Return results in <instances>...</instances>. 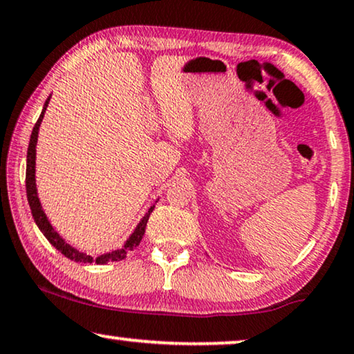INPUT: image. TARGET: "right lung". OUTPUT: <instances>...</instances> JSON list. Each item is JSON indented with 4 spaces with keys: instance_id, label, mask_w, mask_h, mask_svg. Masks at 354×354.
Here are the masks:
<instances>
[{
    "instance_id": "1",
    "label": "right lung",
    "mask_w": 354,
    "mask_h": 354,
    "mask_svg": "<svg viewBox=\"0 0 354 354\" xmlns=\"http://www.w3.org/2000/svg\"><path fill=\"white\" fill-rule=\"evenodd\" d=\"M49 99H51V96L46 99V102H44V106H43L41 115H39L38 122L35 123L32 136H30L28 151H27L26 187H27L28 205H30V210H32L33 220H35V223H37V226L39 227V231L44 234V237L48 239L49 243L56 247L57 250L62 253V255H66L68 258V260L77 261V263H97V265H106V263H109V261H120V260H123V258L127 257V253L129 250H133V248H136L139 243H141V239L144 236V232H146V226H147L149 216H151V213H152L153 207H156V205H152L151 208H149V212L142 216V220L139 221V225L136 226V229H134L131 236L128 237V241L123 243L122 248H117V250H112V252H109V253H102V255H99V257L94 258L91 255H86V253L77 250V248H73L72 245H68V243L64 241L61 236H59V232L54 231V227L51 226V223L48 221L46 213L43 212L41 203H39V198H38V194H37V184H35V158H37L38 129H39V125H41L44 112H46Z\"/></svg>"
}]
</instances>
